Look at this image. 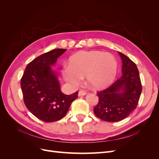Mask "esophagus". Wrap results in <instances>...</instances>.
Segmentation results:
<instances>
[{"label":"esophagus","instance_id":"34e87169","mask_svg":"<svg viewBox=\"0 0 159 159\" xmlns=\"http://www.w3.org/2000/svg\"><path fill=\"white\" fill-rule=\"evenodd\" d=\"M87 94V91H85V90H80L78 92V95L81 96V95H85Z\"/></svg>","mask_w":159,"mask_h":159}]
</instances>
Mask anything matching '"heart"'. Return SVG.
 <instances>
[{
  "label": "heart",
  "instance_id": "1",
  "mask_svg": "<svg viewBox=\"0 0 159 159\" xmlns=\"http://www.w3.org/2000/svg\"><path fill=\"white\" fill-rule=\"evenodd\" d=\"M117 64L113 55L98 50L80 51L70 56L68 65H64L61 74L73 86L80 84L84 75L87 82L95 89L108 85L117 73Z\"/></svg>",
  "mask_w": 159,
  "mask_h": 159
}]
</instances>
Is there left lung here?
<instances>
[{"label":"left lung","instance_id":"8db88e82","mask_svg":"<svg viewBox=\"0 0 159 159\" xmlns=\"http://www.w3.org/2000/svg\"><path fill=\"white\" fill-rule=\"evenodd\" d=\"M119 54L123 62L121 76L107 89L97 92L99 102L93 108L96 116L107 122L127 117L136 109L142 91L136 64L127 56Z\"/></svg>","mask_w":159,"mask_h":159}]
</instances>
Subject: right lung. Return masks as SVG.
Wrapping results in <instances>:
<instances>
[{"label":"right lung","mask_w":159,"mask_h":159,"mask_svg":"<svg viewBox=\"0 0 159 159\" xmlns=\"http://www.w3.org/2000/svg\"><path fill=\"white\" fill-rule=\"evenodd\" d=\"M66 51L54 49L37 57L27 65L20 80L25 105L43 121L54 122L63 118L78 97V91L69 95L61 93L57 73L50 67Z\"/></svg>","instance_id":"1"}]
</instances>
